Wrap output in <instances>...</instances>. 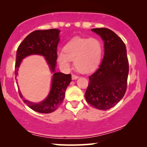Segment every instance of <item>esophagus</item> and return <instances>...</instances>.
Instances as JSON below:
<instances>
[{
	"instance_id": "34e87169",
	"label": "esophagus",
	"mask_w": 147,
	"mask_h": 147,
	"mask_svg": "<svg viewBox=\"0 0 147 147\" xmlns=\"http://www.w3.org/2000/svg\"><path fill=\"white\" fill-rule=\"evenodd\" d=\"M71 78H72V80H76V79H78V76H76V75H72L71 76Z\"/></svg>"
}]
</instances>
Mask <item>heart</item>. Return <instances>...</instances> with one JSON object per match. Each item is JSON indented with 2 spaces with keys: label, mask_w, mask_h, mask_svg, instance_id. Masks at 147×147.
Listing matches in <instances>:
<instances>
[{
  "label": "heart",
  "mask_w": 147,
  "mask_h": 147,
  "mask_svg": "<svg viewBox=\"0 0 147 147\" xmlns=\"http://www.w3.org/2000/svg\"><path fill=\"white\" fill-rule=\"evenodd\" d=\"M64 52L57 53L60 65L68 69L71 60L77 70L82 73H90L96 69L102 57V44L97 38L74 37L65 44Z\"/></svg>",
  "instance_id": "1"
}]
</instances>
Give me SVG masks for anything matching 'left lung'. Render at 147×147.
<instances>
[{"label": "left lung", "mask_w": 147, "mask_h": 147, "mask_svg": "<svg viewBox=\"0 0 147 147\" xmlns=\"http://www.w3.org/2000/svg\"><path fill=\"white\" fill-rule=\"evenodd\" d=\"M92 31L103 39L104 56L99 68L89 77L85 98L92 106L106 110L116 105L126 91L129 71L126 48L112 30L96 28Z\"/></svg>", "instance_id": "1"}]
</instances>
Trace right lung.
<instances>
[{
  "instance_id": "add662e5",
  "label": "right lung",
  "mask_w": 147,
  "mask_h": 147,
  "mask_svg": "<svg viewBox=\"0 0 147 147\" xmlns=\"http://www.w3.org/2000/svg\"><path fill=\"white\" fill-rule=\"evenodd\" d=\"M59 30L56 29L33 31L22 41L17 51L15 76H17L22 59L33 54L44 56L51 71L54 73L49 95L40 103H33L25 100L19 90L20 97L23 101L30 108L39 113H51L57 109L65 97L66 88L71 81V74L55 71L57 58V48L59 41Z\"/></svg>"
}]
</instances>
